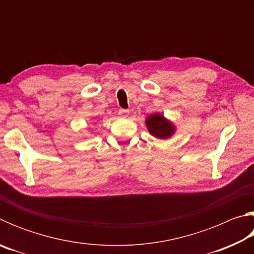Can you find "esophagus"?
Returning <instances> with one entry per match:
<instances>
[{"label": "esophagus", "instance_id": "1", "mask_svg": "<svg viewBox=\"0 0 254 254\" xmlns=\"http://www.w3.org/2000/svg\"><path fill=\"white\" fill-rule=\"evenodd\" d=\"M119 115L121 118H127L128 115H130V112H128L127 110H124V109H121L119 111Z\"/></svg>", "mask_w": 254, "mask_h": 254}]
</instances>
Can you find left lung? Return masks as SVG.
I'll return each mask as SVG.
<instances>
[{
	"label": "left lung",
	"mask_w": 254,
	"mask_h": 254,
	"mask_svg": "<svg viewBox=\"0 0 254 254\" xmlns=\"http://www.w3.org/2000/svg\"><path fill=\"white\" fill-rule=\"evenodd\" d=\"M145 127H147L150 134L160 140L170 139L177 130L170 120L165 118L163 114L158 113V112L150 114L145 119Z\"/></svg>",
	"instance_id": "1"
}]
</instances>
